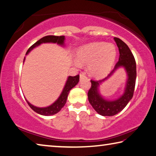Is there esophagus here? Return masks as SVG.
<instances>
[{"instance_id":"34e87169","label":"esophagus","mask_w":156,"mask_h":156,"mask_svg":"<svg viewBox=\"0 0 156 156\" xmlns=\"http://www.w3.org/2000/svg\"><path fill=\"white\" fill-rule=\"evenodd\" d=\"M83 78H87V76L86 75V73H80V79H81H81H83Z\"/></svg>"}]
</instances>
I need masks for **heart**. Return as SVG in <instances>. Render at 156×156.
<instances>
[{
	"mask_svg": "<svg viewBox=\"0 0 156 156\" xmlns=\"http://www.w3.org/2000/svg\"><path fill=\"white\" fill-rule=\"evenodd\" d=\"M116 48L112 44L92 42L81 47L77 52L78 60L75 64L78 66L81 62L89 64L92 75L98 78L104 77L110 72L115 62Z\"/></svg>",
	"mask_w": 156,
	"mask_h": 156,
	"instance_id": "heart-1",
	"label": "heart"
}]
</instances>
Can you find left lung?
I'll return each instance as SVG.
<instances>
[{
  "mask_svg": "<svg viewBox=\"0 0 156 156\" xmlns=\"http://www.w3.org/2000/svg\"><path fill=\"white\" fill-rule=\"evenodd\" d=\"M114 39L119 48L120 54L119 61L114 66V70H112V72L104 80L99 81L90 80L91 87L88 92V101L92 108L98 114L104 116L116 115L123 110L129 101L132 99L136 85V64L134 57L129 48L123 41L118 37H114ZM121 66L126 68L128 75L124 94L119 99L115 101L105 100L99 94L98 89L99 84L113 73L114 70Z\"/></svg>",
  "mask_w": 156,
  "mask_h": 156,
  "instance_id": "left-lung-1",
  "label": "left lung"
}]
</instances>
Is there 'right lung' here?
Returning a JSON list of instances; mask_svg holds the SVG:
<instances>
[{
	"instance_id": "add662e5",
	"label": "right lung",
	"mask_w": 156,
	"mask_h": 156,
	"mask_svg": "<svg viewBox=\"0 0 156 156\" xmlns=\"http://www.w3.org/2000/svg\"><path fill=\"white\" fill-rule=\"evenodd\" d=\"M65 39V37L64 35H61V36H55V35H47V36L43 37L41 38L40 40L37 41L36 42L34 43L31 47H30L28 51L27 52V54L29 53V52L31 51L33 48L36 47V46H39L40 44L42 43H46V42H52V43H57L58 44H64V41ZM25 57L24 58V60ZM24 62V61H23ZM79 80H80V75H77L76 76H68L66 83L64 86V88L63 90L61 95L58 98L55 102L53 103L51 105L48 106L46 108H37L35 106L31 105L27 101V103L29 105L33 110L35 111V112L37 114H40L41 115L44 116H51L53 115V114H57L58 112L61 110V109L64 107L66 104L67 101L68 93L71 89L74 88L76 84L79 82Z\"/></svg>"
}]
</instances>
